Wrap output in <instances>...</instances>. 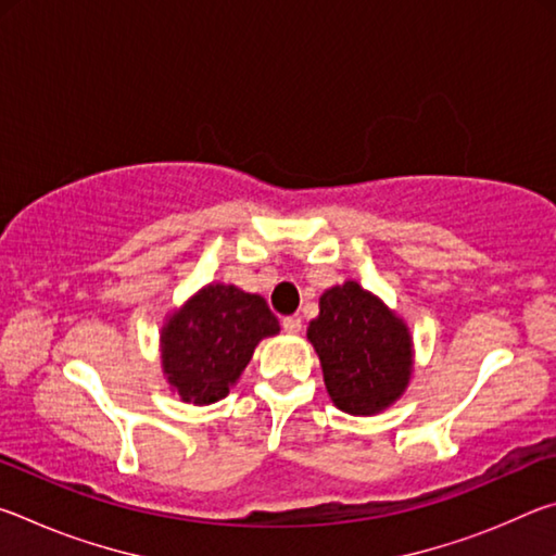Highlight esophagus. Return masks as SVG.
Segmentation results:
<instances>
[{"instance_id":"34e87169","label":"esophagus","mask_w":556,"mask_h":556,"mask_svg":"<svg viewBox=\"0 0 556 556\" xmlns=\"http://www.w3.org/2000/svg\"><path fill=\"white\" fill-rule=\"evenodd\" d=\"M281 328H285L287 333H299L301 331V318L299 316H285V318H281Z\"/></svg>"}]
</instances>
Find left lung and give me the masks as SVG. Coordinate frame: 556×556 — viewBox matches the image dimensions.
Here are the masks:
<instances>
[{"mask_svg":"<svg viewBox=\"0 0 556 556\" xmlns=\"http://www.w3.org/2000/svg\"><path fill=\"white\" fill-rule=\"evenodd\" d=\"M318 306L308 341L321 357L336 407L348 414L384 409L407 388L412 372L407 326L355 281L328 289Z\"/></svg>","mask_w":556,"mask_h":556,"instance_id":"obj_1","label":"left lung"}]
</instances>
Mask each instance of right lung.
Returning <instances> with one entry per match:
<instances>
[{
    "label": "right lung",
    "mask_w": 556,
    "mask_h": 556,
    "mask_svg": "<svg viewBox=\"0 0 556 556\" xmlns=\"http://www.w3.org/2000/svg\"><path fill=\"white\" fill-rule=\"evenodd\" d=\"M275 333L279 321L265 299L211 285L168 318L162 333L164 372L184 402H218L240 378L255 345Z\"/></svg>",
    "instance_id": "right-lung-1"
}]
</instances>
